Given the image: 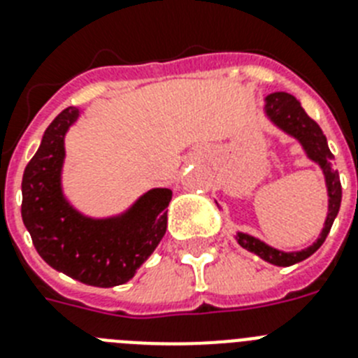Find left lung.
<instances>
[{
    "mask_svg": "<svg viewBox=\"0 0 358 358\" xmlns=\"http://www.w3.org/2000/svg\"><path fill=\"white\" fill-rule=\"evenodd\" d=\"M266 103H264V113H266L267 120L289 134L291 138H295L296 142L302 145L306 156L309 160L322 169L324 180H326V189H327V216L324 222V227L320 231L318 238L315 240L313 244L308 245L306 249L300 251H280V249L271 248L269 244L262 242V240L255 238V236L248 235V233H236V242L244 249L255 253L266 262L273 264V266H293L317 251L320 245L324 244L326 236L329 235L333 222L337 218L338 209H341V200H342V187L341 180H338V173L333 169L335 164V156L331 155L329 147H327V140L324 136L322 129L318 127V123L311 120L302 109L300 101L296 100L295 96L287 94V92H273V94L266 96Z\"/></svg>",
    "mask_w": 358,
    "mask_h": 358,
    "instance_id": "1",
    "label": "left lung"
}]
</instances>
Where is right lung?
I'll return each instance as SVG.
<instances>
[{
    "label": "right lung",
    "instance_id": "right-lung-1",
    "mask_svg": "<svg viewBox=\"0 0 358 358\" xmlns=\"http://www.w3.org/2000/svg\"><path fill=\"white\" fill-rule=\"evenodd\" d=\"M78 118L80 109L69 107L45 131L23 173L21 218L36 251L56 271L87 286H120L133 278L164 238L173 191L151 189L127 211L107 218L78 211L62 185L65 134Z\"/></svg>",
    "mask_w": 358,
    "mask_h": 358
}]
</instances>
